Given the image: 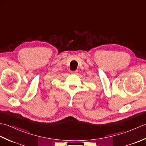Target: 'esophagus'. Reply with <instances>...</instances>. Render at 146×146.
<instances>
[{"label":"esophagus","instance_id":"1","mask_svg":"<svg viewBox=\"0 0 146 146\" xmlns=\"http://www.w3.org/2000/svg\"><path fill=\"white\" fill-rule=\"evenodd\" d=\"M71 74H73V75H76V74H77V73H78V71H77V70L71 71Z\"/></svg>","mask_w":146,"mask_h":146}]
</instances>
